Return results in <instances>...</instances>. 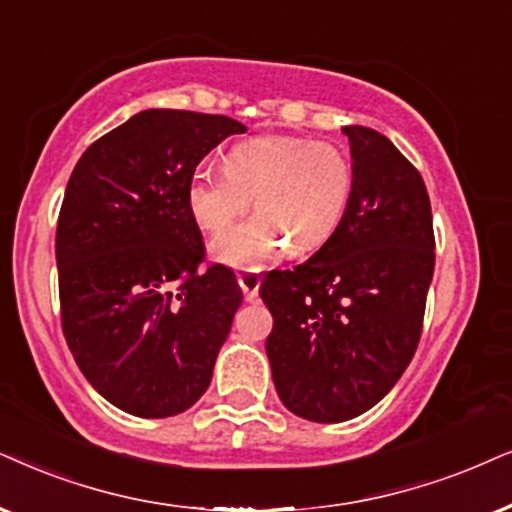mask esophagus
Masks as SVG:
<instances>
[{
	"label": "esophagus",
	"mask_w": 512,
	"mask_h": 512,
	"mask_svg": "<svg viewBox=\"0 0 512 512\" xmlns=\"http://www.w3.org/2000/svg\"><path fill=\"white\" fill-rule=\"evenodd\" d=\"M236 278H238V286H241V290H243L245 300H248V302L255 300V297H257V290H260L262 276L257 274V271L245 269V271H238Z\"/></svg>",
	"instance_id": "34e87169"
}]
</instances>
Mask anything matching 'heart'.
<instances>
[{"mask_svg":"<svg viewBox=\"0 0 512 512\" xmlns=\"http://www.w3.org/2000/svg\"><path fill=\"white\" fill-rule=\"evenodd\" d=\"M354 165L331 141L288 134L252 137L231 146L224 170L200 167L186 189L200 229L222 231L241 212H257L212 241L219 262L260 269L288 248L304 255L321 248L345 217Z\"/></svg>","mask_w":512,"mask_h":512,"instance_id":"1","label":"heart"}]
</instances>
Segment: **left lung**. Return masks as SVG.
I'll list each match as a JSON object with an SVG mask.
<instances>
[{
	"label": "left lung",
	"mask_w": 512,
	"mask_h": 512,
	"mask_svg": "<svg viewBox=\"0 0 512 512\" xmlns=\"http://www.w3.org/2000/svg\"><path fill=\"white\" fill-rule=\"evenodd\" d=\"M342 132L354 160L345 217L307 262L260 286L278 397L316 423L357 418L392 390L416 354L435 271L420 172L375 129Z\"/></svg>",
	"instance_id": "8db88e82"
}]
</instances>
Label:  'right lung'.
Masks as SVG:
<instances>
[{
    "instance_id": "1",
    "label": "right lung",
    "mask_w": 512,
    "mask_h": 512,
    "mask_svg": "<svg viewBox=\"0 0 512 512\" xmlns=\"http://www.w3.org/2000/svg\"><path fill=\"white\" fill-rule=\"evenodd\" d=\"M241 122L151 108L96 139L56 226L61 326L84 378L141 418L191 409L212 380L243 293L205 262L186 189Z\"/></svg>"
}]
</instances>
